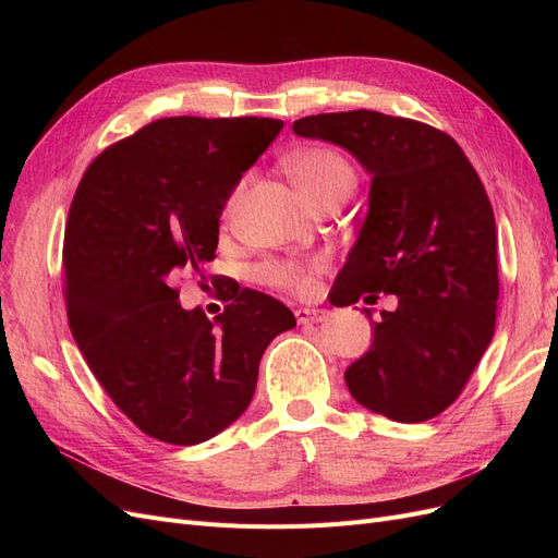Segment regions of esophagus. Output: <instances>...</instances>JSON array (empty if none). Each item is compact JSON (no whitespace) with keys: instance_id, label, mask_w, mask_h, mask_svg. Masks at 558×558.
<instances>
[{"instance_id":"34e87169","label":"esophagus","mask_w":558,"mask_h":558,"mask_svg":"<svg viewBox=\"0 0 558 558\" xmlns=\"http://www.w3.org/2000/svg\"><path fill=\"white\" fill-rule=\"evenodd\" d=\"M328 316L326 310H310V307H300L295 312V318L300 326H312V324H318V320H324Z\"/></svg>"}]
</instances>
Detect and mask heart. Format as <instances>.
Returning a JSON list of instances; mask_svg holds the SVG:
<instances>
[{
    "label": "heart",
    "instance_id": "heart-1",
    "mask_svg": "<svg viewBox=\"0 0 558 558\" xmlns=\"http://www.w3.org/2000/svg\"><path fill=\"white\" fill-rule=\"evenodd\" d=\"M286 172L298 185V191L307 197L312 207L324 205L328 199L349 197L356 189V170L351 162L326 146L300 148L283 160ZM244 181L232 191L226 205L230 214L244 193ZM318 263H298V260H277L267 263L260 269V279L267 286H275L286 293H310L314 289V272Z\"/></svg>",
    "mask_w": 558,
    "mask_h": 558
}]
</instances>
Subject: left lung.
<instances>
[{
	"label": "left lung",
	"instance_id": "8db88e82",
	"mask_svg": "<svg viewBox=\"0 0 558 558\" xmlns=\"http://www.w3.org/2000/svg\"><path fill=\"white\" fill-rule=\"evenodd\" d=\"M293 132L342 146L373 177L330 302L393 293L398 307L373 320V344L344 373L349 393L400 424L433 418L459 398L496 328L498 234L475 167L449 134L379 111L305 116Z\"/></svg>",
	"mask_w": 558,
	"mask_h": 558
}]
</instances>
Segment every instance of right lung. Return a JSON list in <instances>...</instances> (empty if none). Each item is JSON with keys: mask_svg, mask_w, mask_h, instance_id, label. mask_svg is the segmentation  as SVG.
<instances>
[{"mask_svg": "<svg viewBox=\"0 0 558 558\" xmlns=\"http://www.w3.org/2000/svg\"><path fill=\"white\" fill-rule=\"evenodd\" d=\"M275 118L177 116L109 146L83 174L64 230L70 330L97 381L142 433L199 445L240 418L263 351L295 326L279 300L226 283L223 314L183 310L205 279L218 218L275 142Z\"/></svg>", "mask_w": 558, "mask_h": 558, "instance_id": "obj_1", "label": "right lung"}]
</instances>
